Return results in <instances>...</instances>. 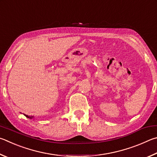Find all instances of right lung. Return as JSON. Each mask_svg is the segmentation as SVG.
<instances>
[{
  "label": "right lung",
  "mask_w": 157,
  "mask_h": 157,
  "mask_svg": "<svg viewBox=\"0 0 157 157\" xmlns=\"http://www.w3.org/2000/svg\"><path fill=\"white\" fill-rule=\"evenodd\" d=\"M25 116L26 117H27V118H29V119H32V118L33 117H29V116H28V115H26V114H25Z\"/></svg>",
  "instance_id": "1"
}]
</instances>
